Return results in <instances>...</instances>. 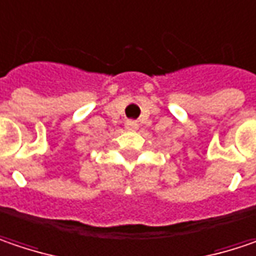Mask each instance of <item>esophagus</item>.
<instances>
[{"label":"esophagus","instance_id":"34e87169","mask_svg":"<svg viewBox=\"0 0 256 256\" xmlns=\"http://www.w3.org/2000/svg\"><path fill=\"white\" fill-rule=\"evenodd\" d=\"M126 128L128 130H136L138 128V123L134 120H128L126 122Z\"/></svg>","mask_w":256,"mask_h":256}]
</instances>
